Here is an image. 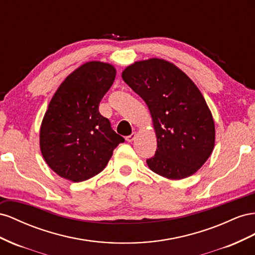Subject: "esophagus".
<instances>
[{
  "label": "esophagus",
  "mask_w": 255,
  "mask_h": 255,
  "mask_svg": "<svg viewBox=\"0 0 255 255\" xmlns=\"http://www.w3.org/2000/svg\"><path fill=\"white\" fill-rule=\"evenodd\" d=\"M135 136H136V132H132L131 134H130V135H128V136L126 137V140H127L128 142H132V141H134V139H135Z\"/></svg>",
  "instance_id": "obj_1"
}]
</instances>
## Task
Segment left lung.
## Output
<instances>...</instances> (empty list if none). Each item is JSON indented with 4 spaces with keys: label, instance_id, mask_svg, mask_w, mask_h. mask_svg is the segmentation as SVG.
<instances>
[{
    "label": "left lung",
    "instance_id": "1",
    "mask_svg": "<svg viewBox=\"0 0 255 255\" xmlns=\"http://www.w3.org/2000/svg\"><path fill=\"white\" fill-rule=\"evenodd\" d=\"M122 78L146 104L157 150L148 168L169 179L193 175L212 155L216 129L212 111L192 80L176 65L158 57L137 61Z\"/></svg>",
    "mask_w": 255,
    "mask_h": 255
}]
</instances>
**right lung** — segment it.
<instances>
[{"mask_svg":"<svg viewBox=\"0 0 255 255\" xmlns=\"http://www.w3.org/2000/svg\"><path fill=\"white\" fill-rule=\"evenodd\" d=\"M115 76L112 64L86 62L65 78L51 98L40 125L39 147L59 176L74 183L94 177L125 141L98 111Z\"/></svg>","mask_w":255,"mask_h":255,"instance_id":"add662e5","label":"right lung"}]
</instances>
